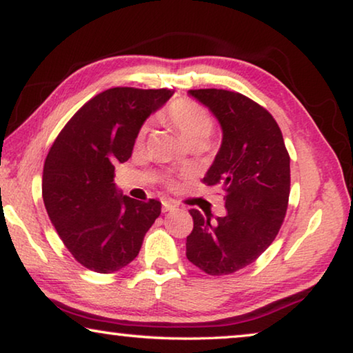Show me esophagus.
Instances as JSON below:
<instances>
[{"instance_id": "obj_1", "label": "esophagus", "mask_w": 353, "mask_h": 353, "mask_svg": "<svg viewBox=\"0 0 353 353\" xmlns=\"http://www.w3.org/2000/svg\"><path fill=\"white\" fill-rule=\"evenodd\" d=\"M161 206H163V212H170V210L176 209V204L171 203V201H163Z\"/></svg>"}]
</instances>
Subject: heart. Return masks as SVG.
Returning <instances> with one entry per match:
<instances>
[{
  "label": "heart",
  "mask_w": 353,
  "mask_h": 353,
  "mask_svg": "<svg viewBox=\"0 0 353 353\" xmlns=\"http://www.w3.org/2000/svg\"><path fill=\"white\" fill-rule=\"evenodd\" d=\"M168 117L187 143H193V141L206 143L214 130V119L209 110L190 99H177L172 103L168 109ZM147 130H149V125L143 126L141 136H144Z\"/></svg>",
  "instance_id": "heart-1"
}]
</instances>
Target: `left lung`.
Here are the masks:
<instances>
[{
	"label": "left lung",
	"instance_id": "obj_1",
	"mask_svg": "<svg viewBox=\"0 0 353 353\" xmlns=\"http://www.w3.org/2000/svg\"><path fill=\"white\" fill-rule=\"evenodd\" d=\"M188 94L222 128V144L203 181L225 192L227 215L188 210L193 231L187 259L206 274H233L259 259L279 233L290 194V157L272 115L244 94L217 88Z\"/></svg>",
	"mask_w": 353,
	"mask_h": 353
}]
</instances>
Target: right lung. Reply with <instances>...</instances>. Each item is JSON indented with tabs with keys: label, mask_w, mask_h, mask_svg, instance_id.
<instances>
[{
	"label": "right lung",
	"mask_w": 353,
	"mask_h": 353,
	"mask_svg": "<svg viewBox=\"0 0 353 353\" xmlns=\"http://www.w3.org/2000/svg\"><path fill=\"white\" fill-rule=\"evenodd\" d=\"M174 92L115 87L97 94L61 130L44 163L42 199L63 244L94 272L120 271L139 254L161 212L115 185L117 163L131 157L139 130Z\"/></svg>",
	"instance_id": "add662e5"
}]
</instances>
